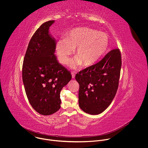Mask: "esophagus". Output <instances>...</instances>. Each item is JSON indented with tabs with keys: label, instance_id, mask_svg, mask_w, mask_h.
<instances>
[{
	"label": "esophagus",
	"instance_id": "esophagus-1",
	"mask_svg": "<svg viewBox=\"0 0 148 148\" xmlns=\"http://www.w3.org/2000/svg\"><path fill=\"white\" fill-rule=\"evenodd\" d=\"M75 75H76L75 72H71V75H72V79H75Z\"/></svg>",
	"mask_w": 148,
	"mask_h": 148
}]
</instances>
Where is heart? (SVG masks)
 I'll use <instances>...</instances> for the list:
<instances>
[{"label": "heart", "instance_id": "b5f03b06", "mask_svg": "<svg viewBox=\"0 0 148 148\" xmlns=\"http://www.w3.org/2000/svg\"><path fill=\"white\" fill-rule=\"evenodd\" d=\"M109 39L106 34L89 27H79L71 30L65 39L59 40L56 45L58 59L66 65L76 49V58L71 66L73 68L82 64L87 68L96 63L106 53Z\"/></svg>", "mask_w": 148, "mask_h": 148}]
</instances>
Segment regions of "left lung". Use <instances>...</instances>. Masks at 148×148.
Segmentation results:
<instances>
[{
  "label": "left lung",
  "instance_id": "8db88e82",
  "mask_svg": "<svg viewBox=\"0 0 148 148\" xmlns=\"http://www.w3.org/2000/svg\"><path fill=\"white\" fill-rule=\"evenodd\" d=\"M121 67L120 50L108 53L98 63L77 73L79 105L84 112L99 114L109 106L117 90Z\"/></svg>",
  "mask_w": 148,
  "mask_h": 148
}]
</instances>
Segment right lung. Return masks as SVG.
<instances>
[{"label": "right lung", "instance_id": "add662e5", "mask_svg": "<svg viewBox=\"0 0 148 148\" xmlns=\"http://www.w3.org/2000/svg\"><path fill=\"white\" fill-rule=\"evenodd\" d=\"M55 21H47L36 30L24 56L22 78L28 100L39 114L48 116L59 110L60 92L72 79L55 56L56 42L49 34Z\"/></svg>", "mask_w": 148, "mask_h": 148}]
</instances>
